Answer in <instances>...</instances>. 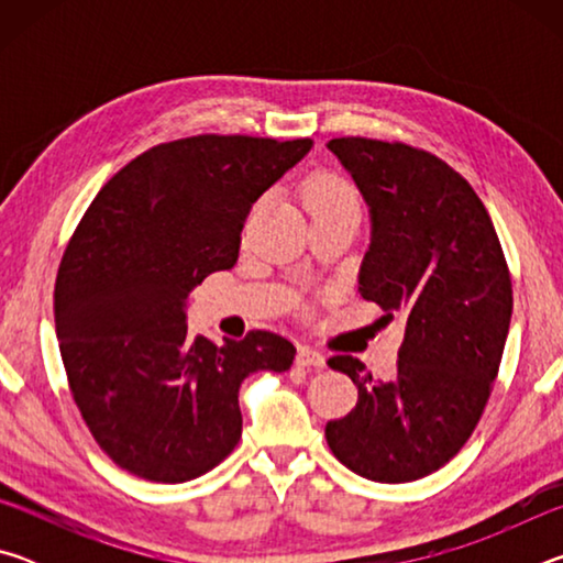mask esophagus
Listing matches in <instances>:
<instances>
[{"mask_svg": "<svg viewBox=\"0 0 563 563\" xmlns=\"http://www.w3.org/2000/svg\"><path fill=\"white\" fill-rule=\"evenodd\" d=\"M300 367H325V355L312 347H300L298 350V357H295Z\"/></svg>", "mask_w": 563, "mask_h": 563, "instance_id": "1", "label": "esophagus"}]
</instances>
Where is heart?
Segmentation results:
<instances>
[{"label":"heart","mask_w":563,"mask_h":563,"mask_svg":"<svg viewBox=\"0 0 563 563\" xmlns=\"http://www.w3.org/2000/svg\"><path fill=\"white\" fill-rule=\"evenodd\" d=\"M305 203H308L312 213L328 211V208L357 206V194L347 180L338 176H318L305 186Z\"/></svg>","instance_id":"obj_1"}]
</instances>
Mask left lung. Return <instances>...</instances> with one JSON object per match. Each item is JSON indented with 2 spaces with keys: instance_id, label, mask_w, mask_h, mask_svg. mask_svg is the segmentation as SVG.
<instances>
[{
  "instance_id": "1",
  "label": "left lung",
  "mask_w": 563,
  "mask_h": 563,
  "mask_svg": "<svg viewBox=\"0 0 563 563\" xmlns=\"http://www.w3.org/2000/svg\"><path fill=\"white\" fill-rule=\"evenodd\" d=\"M328 148L369 208L357 290L405 320V340L389 379L352 355L328 360L357 385V405L325 437L365 479L412 482L450 462L479 422L511 322L509 268L487 208L444 161L352 136Z\"/></svg>"
}]
</instances>
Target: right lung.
I'll return each instance as SVG.
<instances>
[{"mask_svg":"<svg viewBox=\"0 0 563 563\" xmlns=\"http://www.w3.org/2000/svg\"><path fill=\"white\" fill-rule=\"evenodd\" d=\"M312 148L310 139L190 136L123 166L84 213L56 275L54 322L74 402L123 470L188 482L241 440L238 389L290 369L268 330L223 347L190 338V290L233 268L253 203Z\"/></svg>","mask_w":563,"mask_h":563,"instance_id":"add662e5","label":"right lung"}]
</instances>
